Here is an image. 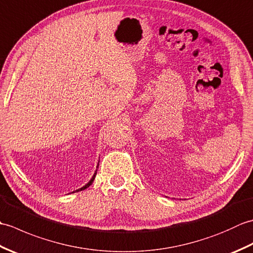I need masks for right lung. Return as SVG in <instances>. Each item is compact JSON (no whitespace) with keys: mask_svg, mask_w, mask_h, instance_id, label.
<instances>
[{"mask_svg":"<svg viewBox=\"0 0 253 253\" xmlns=\"http://www.w3.org/2000/svg\"><path fill=\"white\" fill-rule=\"evenodd\" d=\"M95 175H96V170H95V173H94V175L92 176V178H91L90 179V181L88 182V184L87 185H84V187H82V188H80V189H78V190H76V191H82V190H84V189H87V188L91 185V184H92V182H93V180H94V177H95Z\"/></svg>","mask_w":253,"mask_h":253,"instance_id":"right-lung-1","label":"right lung"}]
</instances>
